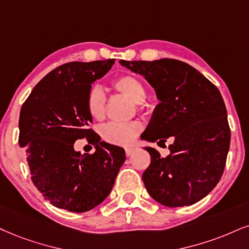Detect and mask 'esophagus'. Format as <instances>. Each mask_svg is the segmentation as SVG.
<instances>
[{"label":"esophagus","instance_id":"esophagus-1","mask_svg":"<svg viewBox=\"0 0 249 249\" xmlns=\"http://www.w3.org/2000/svg\"><path fill=\"white\" fill-rule=\"evenodd\" d=\"M135 150H136L135 146H127V148H124L125 156H127V157H129V156H131L135 152Z\"/></svg>","mask_w":249,"mask_h":249}]
</instances>
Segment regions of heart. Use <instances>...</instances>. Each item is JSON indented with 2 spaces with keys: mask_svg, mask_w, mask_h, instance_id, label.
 <instances>
[{
  "mask_svg": "<svg viewBox=\"0 0 249 249\" xmlns=\"http://www.w3.org/2000/svg\"><path fill=\"white\" fill-rule=\"evenodd\" d=\"M113 87L122 96L128 98L136 105L142 104L146 98V90L139 78L131 75H124L113 82ZM87 109L89 115L96 121H101L105 118L106 96L99 85H92L87 96ZM142 130V124L139 121L128 124H108L101 129L103 139L115 145H130Z\"/></svg>",
  "mask_w": 249,
  "mask_h": 249,
  "instance_id": "1",
  "label": "heart"
}]
</instances>
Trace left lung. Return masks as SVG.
<instances>
[{
	"label": "left lung",
	"instance_id": "8db88e82",
	"mask_svg": "<svg viewBox=\"0 0 249 249\" xmlns=\"http://www.w3.org/2000/svg\"><path fill=\"white\" fill-rule=\"evenodd\" d=\"M155 89L156 106L142 140L164 143L170 155L146 146L151 162L142 179L152 198L165 207L192 205L216 187L225 168L231 130L218 89L182 61H124Z\"/></svg>",
	"mask_w": 249,
	"mask_h": 249
}]
</instances>
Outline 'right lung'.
<instances>
[{
  "instance_id": "right-lung-1",
  "label": "right lung",
  "mask_w": 249,
  "mask_h": 249,
  "mask_svg": "<svg viewBox=\"0 0 249 249\" xmlns=\"http://www.w3.org/2000/svg\"><path fill=\"white\" fill-rule=\"evenodd\" d=\"M114 59L69 62L57 67L36 85L19 114L20 148H25L31 179L54 207L85 213L105 199L114 186L124 150L100 142L90 128L87 96ZM87 137L96 148L82 155L73 144Z\"/></svg>"
}]
</instances>
